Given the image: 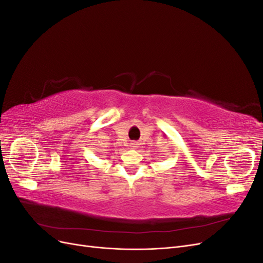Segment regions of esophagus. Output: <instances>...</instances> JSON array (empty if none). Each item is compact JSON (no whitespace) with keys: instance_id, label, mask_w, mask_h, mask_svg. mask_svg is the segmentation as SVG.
Returning a JSON list of instances; mask_svg holds the SVG:
<instances>
[{"instance_id":"esophagus-1","label":"esophagus","mask_w":263,"mask_h":263,"mask_svg":"<svg viewBox=\"0 0 263 263\" xmlns=\"http://www.w3.org/2000/svg\"><path fill=\"white\" fill-rule=\"evenodd\" d=\"M133 147L136 148V147H137V144H133Z\"/></svg>"}]
</instances>
